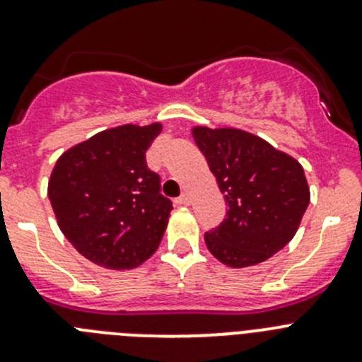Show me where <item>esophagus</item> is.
<instances>
[{
	"label": "esophagus",
	"mask_w": 362,
	"mask_h": 362,
	"mask_svg": "<svg viewBox=\"0 0 362 362\" xmlns=\"http://www.w3.org/2000/svg\"><path fill=\"white\" fill-rule=\"evenodd\" d=\"M175 203H177V204H185V206H187V204L192 203V197L188 196L187 192H185L183 196H179V197H177V201H175Z\"/></svg>",
	"instance_id": "1"
}]
</instances>
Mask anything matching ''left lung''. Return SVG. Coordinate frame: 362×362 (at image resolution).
<instances>
[{"instance_id": "left-lung-1", "label": "left lung", "mask_w": 362, "mask_h": 362, "mask_svg": "<svg viewBox=\"0 0 362 362\" xmlns=\"http://www.w3.org/2000/svg\"><path fill=\"white\" fill-rule=\"evenodd\" d=\"M228 204L225 221L204 233L210 254L232 268L254 267L296 235L310 203L303 166L254 134L192 130Z\"/></svg>"}]
</instances>
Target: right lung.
<instances>
[{
  "mask_svg": "<svg viewBox=\"0 0 362 362\" xmlns=\"http://www.w3.org/2000/svg\"><path fill=\"white\" fill-rule=\"evenodd\" d=\"M161 124H123L95 134L57 159L49 199L57 225L88 261L136 268L158 250L172 212L145 153Z\"/></svg>",
  "mask_w": 362,
  "mask_h": 362,
  "instance_id": "add662e5",
  "label": "right lung"
}]
</instances>
